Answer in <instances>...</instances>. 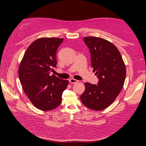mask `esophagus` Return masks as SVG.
<instances>
[{"mask_svg":"<svg viewBox=\"0 0 146 146\" xmlns=\"http://www.w3.org/2000/svg\"><path fill=\"white\" fill-rule=\"evenodd\" d=\"M69 82H70V83H76L77 82H78V80H75V79H73V78H71L69 80Z\"/></svg>","mask_w":146,"mask_h":146,"instance_id":"obj_1","label":"esophagus"}]
</instances>
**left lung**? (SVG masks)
Listing matches in <instances>:
<instances>
[{"label":"left lung","mask_w":146,"mask_h":146,"mask_svg":"<svg viewBox=\"0 0 146 146\" xmlns=\"http://www.w3.org/2000/svg\"><path fill=\"white\" fill-rule=\"evenodd\" d=\"M91 55V64L96 71L97 85L85 83L80 96L83 105L94 110H102L115 100L124 84L126 70L120 52L112 43L97 37L83 38Z\"/></svg>","instance_id":"left-lung-1"}]
</instances>
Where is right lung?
Instances as JSON below:
<instances>
[{"mask_svg":"<svg viewBox=\"0 0 146 146\" xmlns=\"http://www.w3.org/2000/svg\"><path fill=\"white\" fill-rule=\"evenodd\" d=\"M63 39L43 38L31 44L19 68V78L30 101L39 110L48 111L60 105L68 80L50 73L56 68V51Z\"/></svg>","mask_w":146,"mask_h":146,"instance_id":"1","label":"right lung"}]
</instances>
